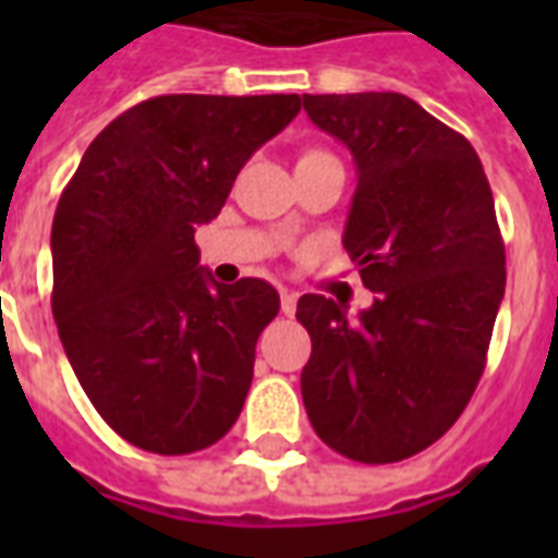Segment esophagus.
I'll use <instances>...</instances> for the list:
<instances>
[{"label": "esophagus", "instance_id": "obj_1", "mask_svg": "<svg viewBox=\"0 0 558 558\" xmlns=\"http://www.w3.org/2000/svg\"><path fill=\"white\" fill-rule=\"evenodd\" d=\"M295 302H299V295H295V292L280 290V311H283V314L287 316L295 314Z\"/></svg>", "mask_w": 558, "mask_h": 558}]
</instances>
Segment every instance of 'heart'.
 <instances>
[{"instance_id": "b5f03b06", "label": "heart", "mask_w": 558, "mask_h": 558, "mask_svg": "<svg viewBox=\"0 0 558 558\" xmlns=\"http://www.w3.org/2000/svg\"><path fill=\"white\" fill-rule=\"evenodd\" d=\"M319 155H323V151H304L302 160H304V158H319Z\"/></svg>"}]
</instances>
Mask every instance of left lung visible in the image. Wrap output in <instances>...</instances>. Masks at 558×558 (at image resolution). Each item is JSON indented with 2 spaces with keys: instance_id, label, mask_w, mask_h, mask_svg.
<instances>
[{
  "instance_id": "1",
  "label": "left lung",
  "mask_w": 558,
  "mask_h": 558,
  "mask_svg": "<svg viewBox=\"0 0 558 558\" xmlns=\"http://www.w3.org/2000/svg\"><path fill=\"white\" fill-rule=\"evenodd\" d=\"M352 151L359 184L343 247L374 304L347 316L299 299L311 335L302 398L316 436L359 463H398L466 410L505 295L490 182L466 137L398 92L302 95Z\"/></svg>"
}]
</instances>
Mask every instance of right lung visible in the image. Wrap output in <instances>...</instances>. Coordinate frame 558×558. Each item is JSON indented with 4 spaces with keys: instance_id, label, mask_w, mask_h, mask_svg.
<instances>
[{
    "instance_id": "add662e5",
    "label": "right lung",
    "mask_w": 558,
    "mask_h": 558,
    "mask_svg": "<svg viewBox=\"0 0 558 558\" xmlns=\"http://www.w3.org/2000/svg\"><path fill=\"white\" fill-rule=\"evenodd\" d=\"M299 110V95L148 98L92 140L59 196V338L92 407L143 451H203L242 412L280 295L259 278L211 280L194 232Z\"/></svg>"
}]
</instances>
